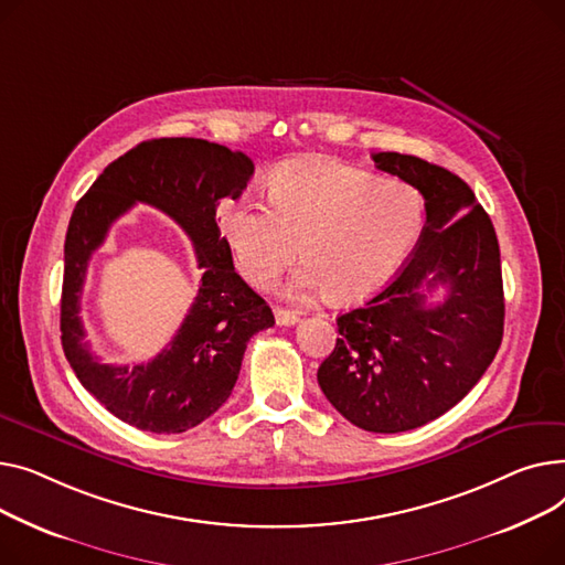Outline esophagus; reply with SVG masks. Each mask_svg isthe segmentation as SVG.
<instances>
[{"instance_id": "1", "label": "esophagus", "mask_w": 565, "mask_h": 565, "mask_svg": "<svg viewBox=\"0 0 565 565\" xmlns=\"http://www.w3.org/2000/svg\"><path fill=\"white\" fill-rule=\"evenodd\" d=\"M298 321V315L285 308H276V323L278 326H294Z\"/></svg>"}]
</instances>
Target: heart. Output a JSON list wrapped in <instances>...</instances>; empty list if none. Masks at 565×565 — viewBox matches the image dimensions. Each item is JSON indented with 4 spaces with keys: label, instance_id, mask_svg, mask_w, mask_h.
Listing matches in <instances>:
<instances>
[{
    "label": "heart",
    "instance_id": "b5f03b06",
    "mask_svg": "<svg viewBox=\"0 0 565 565\" xmlns=\"http://www.w3.org/2000/svg\"><path fill=\"white\" fill-rule=\"evenodd\" d=\"M269 198L225 203L218 223L237 269L255 287H269L301 250L308 264L287 287L291 298L333 291L340 303L364 301L402 269L424 223L413 186L333 157L282 163Z\"/></svg>",
    "mask_w": 565,
    "mask_h": 565
}]
</instances>
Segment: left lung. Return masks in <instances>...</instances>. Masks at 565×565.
Wrapping results in <instances>:
<instances>
[{
	"mask_svg": "<svg viewBox=\"0 0 565 565\" xmlns=\"http://www.w3.org/2000/svg\"><path fill=\"white\" fill-rule=\"evenodd\" d=\"M372 159L424 195L426 225L399 276L338 317L317 381L358 428L402 434L445 415L490 367L504 335L502 262L490 216L458 175L413 154ZM438 286L448 294L428 307Z\"/></svg>",
	"mask_w": 565,
	"mask_h": 565,
	"instance_id": "1",
	"label": "left lung"
}]
</instances>
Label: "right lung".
Instances as JSON below:
<instances>
[{
	"mask_svg": "<svg viewBox=\"0 0 565 565\" xmlns=\"http://www.w3.org/2000/svg\"><path fill=\"white\" fill-rule=\"evenodd\" d=\"M253 171L244 152L205 139H152L111 161L79 198L65 235L61 344L79 383L118 419L150 434H184L205 422L235 387L248 340L276 323L267 301L235 271L216 225L218 203L239 198ZM137 202L185 230L204 278L170 347L150 363L116 369L89 353L78 301L92 253Z\"/></svg>",
	"mask_w": 565,
	"mask_h": 565,
	"instance_id": "obj_1",
	"label": "right lung"
}]
</instances>
